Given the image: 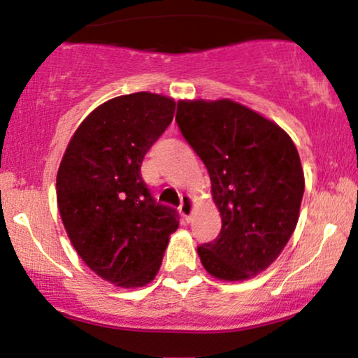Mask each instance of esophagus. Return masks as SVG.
<instances>
[{"label":"esophagus","instance_id":"esophagus-1","mask_svg":"<svg viewBox=\"0 0 358 358\" xmlns=\"http://www.w3.org/2000/svg\"><path fill=\"white\" fill-rule=\"evenodd\" d=\"M193 209H194L193 198L188 196V194H183L182 203H180V213H182V216L185 219H189V217H192V214H193Z\"/></svg>","mask_w":358,"mask_h":358}]
</instances>
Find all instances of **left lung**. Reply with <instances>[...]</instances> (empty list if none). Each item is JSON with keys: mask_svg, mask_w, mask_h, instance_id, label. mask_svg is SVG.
Wrapping results in <instances>:
<instances>
[{"mask_svg": "<svg viewBox=\"0 0 358 358\" xmlns=\"http://www.w3.org/2000/svg\"><path fill=\"white\" fill-rule=\"evenodd\" d=\"M176 124L206 165L221 213L217 239L198 247L206 271L244 282L273 264L294 232L304 193L296 145L278 124L232 99H180Z\"/></svg>", "mask_w": 358, "mask_h": 358, "instance_id": "obj_1", "label": "left lung"}]
</instances>
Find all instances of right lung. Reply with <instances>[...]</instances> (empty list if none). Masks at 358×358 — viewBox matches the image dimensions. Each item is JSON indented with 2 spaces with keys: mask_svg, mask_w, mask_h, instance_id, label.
Here are the masks:
<instances>
[{
  "mask_svg": "<svg viewBox=\"0 0 358 358\" xmlns=\"http://www.w3.org/2000/svg\"><path fill=\"white\" fill-rule=\"evenodd\" d=\"M175 99L141 92L99 104L71 136L57 171V204L71 245L98 276L121 288L159 273L173 208L155 203L142 160L175 114Z\"/></svg>",
  "mask_w": 358,
  "mask_h": 358,
  "instance_id": "1",
  "label": "right lung"
}]
</instances>
